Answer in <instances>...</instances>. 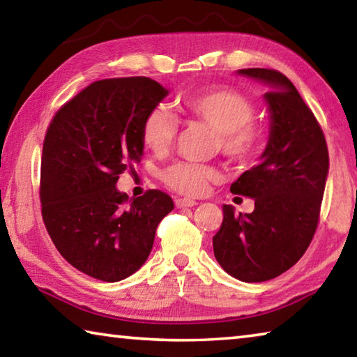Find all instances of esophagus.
Here are the masks:
<instances>
[{
  "label": "esophagus",
  "mask_w": 357,
  "mask_h": 357,
  "mask_svg": "<svg viewBox=\"0 0 357 357\" xmlns=\"http://www.w3.org/2000/svg\"><path fill=\"white\" fill-rule=\"evenodd\" d=\"M197 206L195 200H189V198H178L176 200V208L183 209V208H193Z\"/></svg>",
  "instance_id": "esophagus-1"
}]
</instances>
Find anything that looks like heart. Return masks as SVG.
I'll return each mask as SVG.
<instances>
[{"label": "heart", "instance_id": "heart-1", "mask_svg": "<svg viewBox=\"0 0 357 357\" xmlns=\"http://www.w3.org/2000/svg\"><path fill=\"white\" fill-rule=\"evenodd\" d=\"M183 108L190 116L206 123L220 138V148L229 159H252L261 143V132L252 123L255 107L234 89H206L187 96ZM178 132V119L165 105H155L146 113L142 124V138L153 153H164L172 146ZM170 189L184 195H202L217 178L215 168L192 162H178L162 174Z\"/></svg>", "mask_w": 357, "mask_h": 357}]
</instances>
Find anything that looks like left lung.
Here are the masks:
<instances>
[{
	"label": "left lung",
	"mask_w": 357,
	"mask_h": 357,
	"mask_svg": "<svg viewBox=\"0 0 357 357\" xmlns=\"http://www.w3.org/2000/svg\"><path fill=\"white\" fill-rule=\"evenodd\" d=\"M263 83L269 137L258 164L229 187L255 200L250 214L223 204V222L213 238L225 273L243 282H264L299 261L318 225L329 154L323 130L298 89L273 69H241Z\"/></svg>",
	"instance_id": "left-lung-1"
}]
</instances>
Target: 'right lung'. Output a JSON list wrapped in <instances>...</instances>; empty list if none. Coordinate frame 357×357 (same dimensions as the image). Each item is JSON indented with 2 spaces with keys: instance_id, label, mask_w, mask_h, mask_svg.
Returning a JSON list of instances; mask_svg holds the SVG:
<instances>
[{
  "instance_id": "1",
  "label": "right lung",
  "mask_w": 357,
  "mask_h": 357,
  "mask_svg": "<svg viewBox=\"0 0 357 357\" xmlns=\"http://www.w3.org/2000/svg\"><path fill=\"white\" fill-rule=\"evenodd\" d=\"M167 96L148 77L99 80L59 108L47 129L42 217L66 261L94 279L119 282L137 273L174 208L160 190L129 200L116 187L143 157L144 116Z\"/></svg>"
}]
</instances>
